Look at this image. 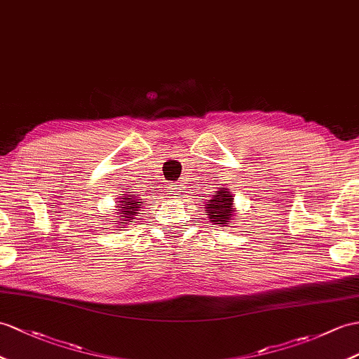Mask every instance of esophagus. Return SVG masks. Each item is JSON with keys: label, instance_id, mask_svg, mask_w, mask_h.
<instances>
[{"label": "esophagus", "instance_id": "1", "mask_svg": "<svg viewBox=\"0 0 359 359\" xmlns=\"http://www.w3.org/2000/svg\"><path fill=\"white\" fill-rule=\"evenodd\" d=\"M182 184L181 182H172V184L169 186V190H170V194L173 195V196H177V198H181L182 196Z\"/></svg>", "mask_w": 359, "mask_h": 359}]
</instances>
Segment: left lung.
I'll use <instances>...</instances> for the list:
<instances>
[{"label":"left lung","mask_w":359,"mask_h":359,"mask_svg":"<svg viewBox=\"0 0 359 359\" xmlns=\"http://www.w3.org/2000/svg\"><path fill=\"white\" fill-rule=\"evenodd\" d=\"M205 212L208 215L210 222L225 226L230 221H234V208H233V195L229 189L221 187L217 194L208 199L205 204Z\"/></svg>","instance_id":"left-lung-1"}]
</instances>
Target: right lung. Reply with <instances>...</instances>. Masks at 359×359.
<instances>
[{"instance_id":"obj_1","label":"right lung","mask_w":359,"mask_h":359,"mask_svg":"<svg viewBox=\"0 0 359 359\" xmlns=\"http://www.w3.org/2000/svg\"><path fill=\"white\" fill-rule=\"evenodd\" d=\"M142 205H143L142 199L130 194V191H126V194L120 198L118 204L116 205L117 208L116 213L120 217V224L126 225L128 222H133V219H135V216L138 215Z\"/></svg>"}]
</instances>
